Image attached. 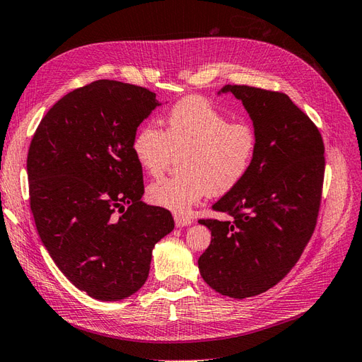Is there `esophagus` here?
Segmentation results:
<instances>
[{
  "label": "esophagus",
  "instance_id": "obj_1",
  "mask_svg": "<svg viewBox=\"0 0 362 362\" xmlns=\"http://www.w3.org/2000/svg\"><path fill=\"white\" fill-rule=\"evenodd\" d=\"M174 221H176V226L180 228V227H185V226H189L192 223V219L188 218V216H183V215H174Z\"/></svg>",
  "mask_w": 362,
  "mask_h": 362
}]
</instances>
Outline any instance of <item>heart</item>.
I'll return each instance as SVG.
<instances>
[{"instance_id":"b5f03b06","label":"heart","mask_w":362,"mask_h":362,"mask_svg":"<svg viewBox=\"0 0 362 362\" xmlns=\"http://www.w3.org/2000/svg\"><path fill=\"white\" fill-rule=\"evenodd\" d=\"M259 135L248 122H230L202 98L174 105L165 131L147 123L132 138V153L148 176L158 177L180 156L177 177L151 183L150 203L188 214L209 194L231 191L247 176L257 151Z\"/></svg>"}]
</instances>
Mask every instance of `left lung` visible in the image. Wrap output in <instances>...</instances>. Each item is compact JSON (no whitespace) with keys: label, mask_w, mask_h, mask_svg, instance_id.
I'll return each mask as SVG.
<instances>
[{"label":"left lung","mask_w":362,"mask_h":362,"mask_svg":"<svg viewBox=\"0 0 362 362\" xmlns=\"http://www.w3.org/2000/svg\"><path fill=\"white\" fill-rule=\"evenodd\" d=\"M250 112L259 146L245 179L212 209L227 221L204 218L212 240L198 259L218 293L260 295L288 274L316 228L325 177L317 126L283 91L227 84Z\"/></svg>","instance_id":"8db88e82"}]
</instances>
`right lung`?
Returning <instances> with one entry per match:
<instances>
[{"instance_id": "add662e5", "label": "right lung", "mask_w": 362, "mask_h": 362, "mask_svg": "<svg viewBox=\"0 0 362 362\" xmlns=\"http://www.w3.org/2000/svg\"><path fill=\"white\" fill-rule=\"evenodd\" d=\"M159 105L146 87L99 79L46 112L27 158L30 207L64 276L100 300L146 283L151 250L174 228L170 211L141 202L132 138Z\"/></svg>"}]
</instances>
